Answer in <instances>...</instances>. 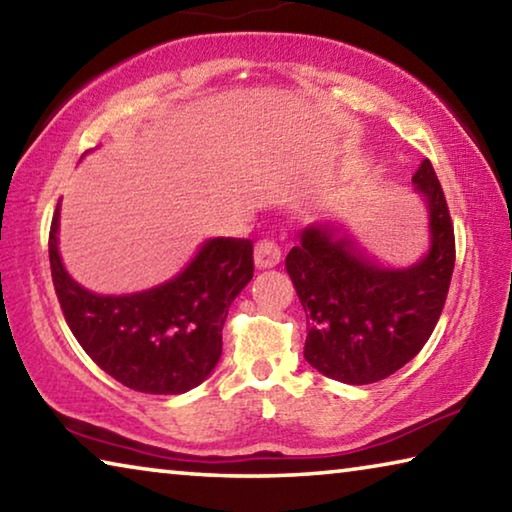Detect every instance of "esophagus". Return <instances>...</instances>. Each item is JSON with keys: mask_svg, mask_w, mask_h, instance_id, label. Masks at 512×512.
Listing matches in <instances>:
<instances>
[{"mask_svg": "<svg viewBox=\"0 0 512 512\" xmlns=\"http://www.w3.org/2000/svg\"><path fill=\"white\" fill-rule=\"evenodd\" d=\"M280 259H282V248L277 246V241H273V239L257 241V246H255L257 268H273L275 264H280Z\"/></svg>", "mask_w": 512, "mask_h": 512, "instance_id": "esophagus-1", "label": "esophagus"}]
</instances>
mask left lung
I'll list each match as a JSON object with an SVG mask.
<instances>
[{
  "mask_svg": "<svg viewBox=\"0 0 512 512\" xmlns=\"http://www.w3.org/2000/svg\"><path fill=\"white\" fill-rule=\"evenodd\" d=\"M429 207L431 246L418 264L386 268L329 223H311L287 255L307 314L305 359L343 384H375L409 363L443 314L456 241L443 187L429 160L413 173Z\"/></svg>",
  "mask_w": 512,
  "mask_h": 512,
  "instance_id": "left-lung-1",
  "label": "left lung"
}]
</instances>
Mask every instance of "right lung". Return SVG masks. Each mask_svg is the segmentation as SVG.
Here are the masks:
<instances>
[{
  "instance_id": "right-lung-1",
  "label": "right lung",
  "mask_w": 512,
  "mask_h": 512,
  "mask_svg": "<svg viewBox=\"0 0 512 512\" xmlns=\"http://www.w3.org/2000/svg\"><path fill=\"white\" fill-rule=\"evenodd\" d=\"M58 210L49 230L51 280L69 329L119 384L151 395L196 388L221 357V329L253 280V241H205L183 273L133 296H97L67 275L58 253Z\"/></svg>"
}]
</instances>
